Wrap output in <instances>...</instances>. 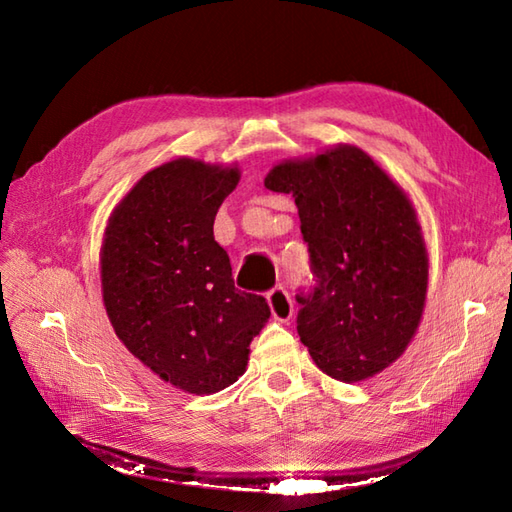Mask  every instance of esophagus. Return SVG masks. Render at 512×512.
<instances>
[{
    "mask_svg": "<svg viewBox=\"0 0 512 512\" xmlns=\"http://www.w3.org/2000/svg\"><path fill=\"white\" fill-rule=\"evenodd\" d=\"M268 306L277 321H290L292 312H295L292 310V301H290L288 290L284 286H275L268 292Z\"/></svg>",
    "mask_w": 512,
    "mask_h": 512,
    "instance_id": "obj_1",
    "label": "esophagus"
}]
</instances>
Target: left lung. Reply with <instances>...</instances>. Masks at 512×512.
I'll return each instance as SVG.
<instances>
[{"label": "left lung", "instance_id": "1", "mask_svg": "<svg viewBox=\"0 0 512 512\" xmlns=\"http://www.w3.org/2000/svg\"><path fill=\"white\" fill-rule=\"evenodd\" d=\"M264 184L292 193L308 244L301 343L343 383L383 372L407 350L427 299L429 257L407 193L354 145L279 162Z\"/></svg>", "mask_w": 512, "mask_h": 512}]
</instances>
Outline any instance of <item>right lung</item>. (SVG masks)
Here are the masks:
<instances>
[{
    "instance_id": "obj_1",
    "label": "right lung",
    "mask_w": 512,
    "mask_h": 512,
    "mask_svg": "<svg viewBox=\"0 0 512 512\" xmlns=\"http://www.w3.org/2000/svg\"><path fill=\"white\" fill-rule=\"evenodd\" d=\"M237 167L176 158L147 171L105 228L101 284L125 347L165 383L215 394L246 372L248 345L270 317L264 297L235 288L213 222Z\"/></svg>"
}]
</instances>
